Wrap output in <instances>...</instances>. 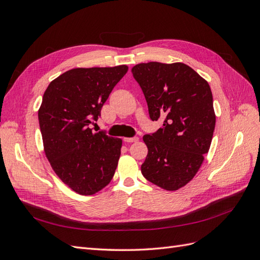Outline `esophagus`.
<instances>
[{
  "label": "esophagus",
  "instance_id": "esophagus-1",
  "mask_svg": "<svg viewBox=\"0 0 260 260\" xmlns=\"http://www.w3.org/2000/svg\"><path fill=\"white\" fill-rule=\"evenodd\" d=\"M139 140V138L138 137H133V138H124L123 139V141L124 142H127V143H132V142H137V141Z\"/></svg>",
  "mask_w": 260,
  "mask_h": 260
}]
</instances>
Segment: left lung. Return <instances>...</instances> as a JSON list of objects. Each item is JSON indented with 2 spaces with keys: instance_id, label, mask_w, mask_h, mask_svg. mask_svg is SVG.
Listing matches in <instances>:
<instances>
[{
  "instance_id": "8db88e82",
  "label": "left lung",
  "mask_w": 260,
  "mask_h": 260,
  "mask_svg": "<svg viewBox=\"0 0 260 260\" xmlns=\"http://www.w3.org/2000/svg\"><path fill=\"white\" fill-rule=\"evenodd\" d=\"M131 72L149 118L162 121L143 137L148 153L141 172L149 182L176 191L193 179L209 151L216 124L210 86L182 62H142Z\"/></svg>"
}]
</instances>
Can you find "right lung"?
<instances>
[{
    "label": "right lung",
    "instance_id": "add662e5",
    "mask_svg": "<svg viewBox=\"0 0 260 260\" xmlns=\"http://www.w3.org/2000/svg\"><path fill=\"white\" fill-rule=\"evenodd\" d=\"M127 72L125 65L75 68L44 92L38 113L44 152L55 174L78 194H95L114 177L122 141L93 132L90 124Z\"/></svg>",
    "mask_w": 260,
    "mask_h": 260
}]
</instances>
